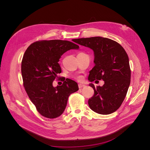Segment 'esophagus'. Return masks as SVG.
<instances>
[{
    "mask_svg": "<svg viewBox=\"0 0 150 150\" xmlns=\"http://www.w3.org/2000/svg\"><path fill=\"white\" fill-rule=\"evenodd\" d=\"M84 86H85L84 84H78V88H79L80 89L84 87Z\"/></svg>",
    "mask_w": 150,
    "mask_h": 150,
    "instance_id": "1",
    "label": "esophagus"
}]
</instances>
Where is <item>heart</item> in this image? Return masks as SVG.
Listing matches in <instances>:
<instances>
[{"label": "heart", "mask_w": 150, "mask_h": 150, "mask_svg": "<svg viewBox=\"0 0 150 150\" xmlns=\"http://www.w3.org/2000/svg\"><path fill=\"white\" fill-rule=\"evenodd\" d=\"M76 78H77V79H78V80H80V77H77Z\"/></svg>", "instance_id": "heart-1"}]
</instances>
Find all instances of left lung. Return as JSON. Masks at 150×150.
Instances as JSON below:
<instances>
[{"instance_id": "left-lung-1", "label": "left lung", "mask_w": 150, "mask_h": 150, "mask_svg": "<svg viewBox=\"0 0 150 150\" xmlns=\"http://www.w3.org/2000/svg\"><path fill=\"white\" fill-rule=\"evenodd\" d=\"M76 42L88 47L94 52V66L88 80H103V86L92 83L89 86L94 95L88 100L90 108L98 114H110L119 109L127 96L131 82L128 56L123 47L111 39L91 37L76 39Z\"/></svg>"}]
</instances>
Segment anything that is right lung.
Returning a JSON list of instances; mask_svg holds the SVG:
<instances>
[{
  "instance_id": "1",
  "label": "right lung",
  "mask_w": 150,
  "mask_h": 150,
  "mask_svg": "<svg viewBox=\"0 0 150 150\" xmlns=\"http://www.w3.org/2000/svg\"><path fill=\"white\" fill-rule=\"evenodd\" d=\"M79 46L68 41L41 40L30 45L21 63L23 84L31 102L42 116L54 119L66 107L71 93L78 89V84L66 79L61 86H53V82L61 72L58 61L67 51Z\"/></svg>"
}]
</instances>
